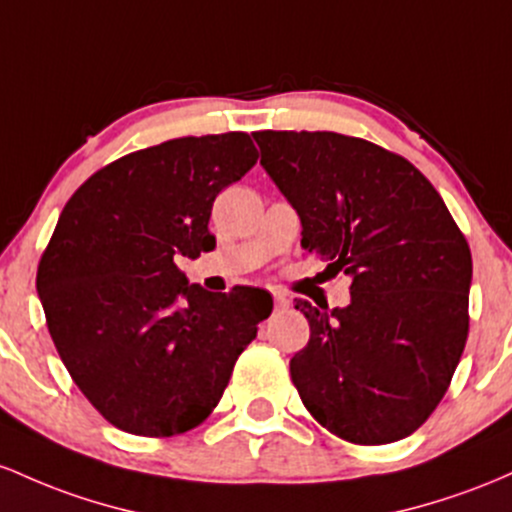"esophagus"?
I'll list each match as a JSON object with an SVG mask.
<instances>
[{
  "label": "esophagus",
  "instance_id": "obj_1",
  "mask_svg": "<svg viewBox=\"0 0 512 512\" xmlns=\"http://www.w3.org/2000/svg\"><path fill=\"white\" fill-rule=\"evenodd\" d=\"M273 302H275V309H287V304H290V300H287L283 292H275Z\"/></svg>",
  "mask_w": 512,
  "mask_h": 512
}]
</instances>
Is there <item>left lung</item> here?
<instances>
[{"label":"left lung","instance_id":"1","mask_svg":"<svg viewBox=\"0 0 512 512\" xmlns=\"http://www.w3.org/2000/svg\"><path fill=\"white\" fill-rule=\"evenodd\" d=\"M261 166L302 220V249L350 278V304L297 300L309 341L290 360L329 433L387 445L428 421L469 333L472 251L409 159L338 132H254Z\"/></svg>","mask_w":512,"mask_h":512}]
</instances>
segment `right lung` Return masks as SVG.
Wrapping results in <instances>:
<instances>
[{"label":"right lung","mask_w":512,"mask_h":512,"mask_svg":"<svg viewBox=\"0 0 512 512\" xmlns=\"http://www.w3.org/2000/svg\"><path fill=\"white\" fill-rule=\"evenodd\" d=\"M256 159L246 132L179 137L103 166L67 200L36 287L62 363L111 426L142 438L200 426L273 312L266 290L205 292L176 266L215 249L212 203Z\"/></svg>","instance_id":"add662e5"}]
</instances>
